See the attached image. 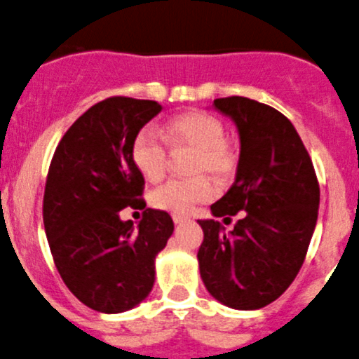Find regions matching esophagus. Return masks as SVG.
I'll return each mask as SVG.
<instances>
[{
    "instance_id": "obj_1",
    "label": "esophagus",
    "mask_w": 359,
    "mask_h": 359,
    "mask_svg": "<svg viewBox=\"0 0 359 359\" xmlns=\"http://www.w3.org/2000/svg\"><path fill=\"white\" fill-rule=\"evenodd\" d=\"M172 218H173V222H175V224H184V222H187V219H189V218H187V216L177 215V212L172 216Z\"/></svg>"
}]
</instances>
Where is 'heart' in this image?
Here are the masks:
<instances>
[{
    "mask_svg": "<svg viewBox=\"0 0 359 359\" xmlns=\"http://www.w3.org/2000/svg\"><path fill=\"white\" fill-rule=\"evenodd\" d=\"M166 137L177 151H193L189 172L195 177L164 180L151 189L150 202L154 208L180 215L216 195L215 184L205 173L218 180L229 179L234 173L236 159L225 143V125L209 112L191 111L177 116L168 123ZM170 156L172 151L159 130L143 127L135 134L130 147L132 163L148 180H157L164 175Z\"/></svg>",
    "mask_w": 359,
    "mask_h": 359,
    "instance_id": "1",
    "label": "heart"
}]
</instances>
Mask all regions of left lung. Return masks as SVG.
<instances>
[{"mask_svg": "<svg viewBox=\"0 0 359 359\" xmlns=\"http://www.w3.org/2000/svg\"><path fill=\"white\" fill-rule=\"evenodd\" d=\"M212 107L240 132V163L215 216L241 212L231 232L198 219L200 276L208 292L234 309H259L279 299L299 273L318 216L320 186L311 157L288 118L270 105L229 96Z\"/></svg>", "mask_w": 359, "mask_h": 359, "instance_id": "obj_1", "label": "left lung"}]
</instances>
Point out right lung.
I'll return each instance as SVG.
<instances>
[{
	"label": "right lung",
	"instance_id": "1",
	"mask_svg": "<svg viewBox=\"0 0 359 359\" xmlns=\"http://www.w3.org/2000/svg\"><path fill=\"white\" fill-rule=\"evenodd\" d=\"M161 109L154 100H102L67 128L50 163L43 219L51 256L69 292L95 311L140 304L173 232L172 216L159 209L147 208L137 229L118 218L121 208L147 207L130 147Z\"/></svg>",
	"mask_w": 359,
	"mask_h": 359
}]
</instances>
